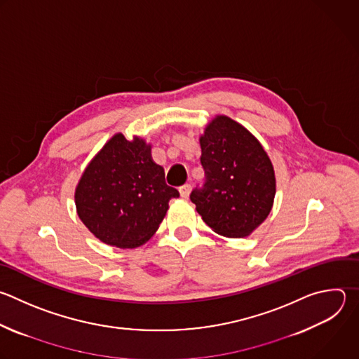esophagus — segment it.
<instances>
[{
	"mask_svg": "<svg viewBox=\"0 0 359 359\" xmlns=\"http://www.w3.org/2000/svg\"><path fill=\"white\" fill-rule=\"evenodd\" d=\"M179 191H180V196H182L183 198H187L189 194H190V191H191V186H190L189 183H186V184H183V186L179 189Z\"/></svg>",
	"mask_w": 359,
	"mask_h": 359,
	"instance_id": "34e87169",
	"label": "esophagus"
}]
</instances>
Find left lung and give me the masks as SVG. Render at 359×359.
I'll return each mask as SVG.
<instances>
[{"label":"left lung","mask_w":359,"mask_h":359,"mask_svg":"<svg viewBox=\"0 0 359 359\" xmlns=\"http://www.w3.org/2000/svg\"><path fill=\"white\" fill-rule=\"evenodd\" d=\"M198 141L205 183L190 194L197 212L218 235H251L273 207L271 158L244 126L226 115H215Z\"/></svg>","instance_id":"8db88e82"}]
</instances>
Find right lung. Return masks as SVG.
I'll return each instance as SVG.
<instances>
[{"instance_id":"1","label":"right lung","mask_w":359,"mask_h":359,"mask_svg":"<svg viewBox=\"0 0 359 359\" xmlns=\"http://www.w3.org/2000/svg\"><path fill=\"white\" fill-rule=\"evenodd\" d=\"M152 145L118 133L86 166L74 190L76 211L88 231L107 245L138 248L148 243L179 191L165 182L152 159Z\"/></svg>"}]
</instances>
